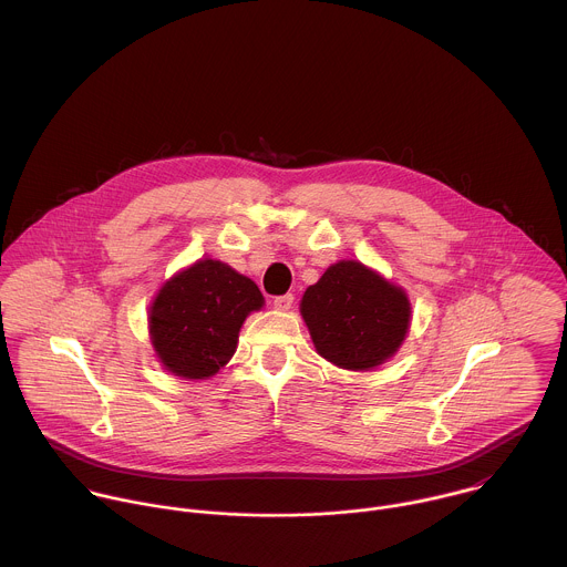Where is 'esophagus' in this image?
<instances>
[{
  "label": "esophagus",
  "mask_w": 567,
  "mask_h": 567,
  "mask_svg": "<svg viewBox=\"0 0 567 567\" xmlns=\"http://www.w3.org/2000/svg\"><path fill=\"white\" fill-rule=\"evenodd\" d=\"M292 303H295V295H281V297H275L272 299V306H275V310H281V312H286V310H290L292 308Z\"/></svg>",
  "instance_id": "obj_1"
}]
</instances>
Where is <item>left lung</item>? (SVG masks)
Listing matches in <instances>:
<instances>
[{"mask_svg": "<svg viewBox=\"0 0 567 567\" xmlns=\"http://www.w3.org/2000/svg\"><path fill=\"white\" fill-rule=\"evenodd\" d=\"M301 315L324 360L369 371L400 349L410 303L402 288L360 261H338L306 290Z\"/></svg>", "mask_w": 567, "mask_h": 567, "instance_id": "left-lung-1", "label": "left lung"}]
</instances>
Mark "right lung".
I'll use <instances>...</instances> for the list:
<instances>
[{
  "mask_svg": "<svg viewBox=\"0 0 567 567\" xmlns=\"http://www.w3.org/2000/svg\"><path fill=\"white\" fill-rule=\"evenodd\" d=\"M261 306L264 297L248 277L200 259L159 290L151 308L153 347L167 371L209 378L236 353L244 319Z\"/></svg>",
  "mask_w": 567,
  "mask_h": 567,
  "instance_id": "right-lung-1",
  "label": "right lung"
}]
</instances>
